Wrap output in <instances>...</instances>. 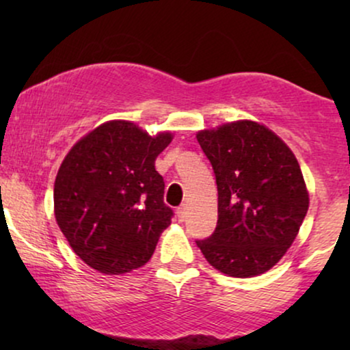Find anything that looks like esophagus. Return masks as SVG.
Wrapping results in <instances>:
<instances>
[{"instance_id":"34e87169","label":"esophagus","mask_w":350,"mask_h":350,"mask_svg":"<svg viewBox=\"0 0 350 350\" xmlns=\"http://www.w3.org/2000/svg\"><path fill=\"white\" fill-rule=\"evenodd\" d=\"M176 214H178V220L179 222H184V219L187 217V207L186 204H183V206L178 207V211H176Z\"/></svg>"}]
</instances>
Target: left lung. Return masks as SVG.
<instances>
[{"instance_id":"1","label":"left lung","mask_w":350,"mask_h":350,"mask_svg":"<svg viewBox=\"0 0 350 350\" xmlns=\"http://www.w3.org/2000/svg\"><path fill=\"white\" fill-rule=\"evenodd\" d=\"M198 142L215 174L219 220L196 243L228 276L262 275L291 247L306 217L298 159L271 130L248 120L199 131Z\"/></svg>"}]
</instances>
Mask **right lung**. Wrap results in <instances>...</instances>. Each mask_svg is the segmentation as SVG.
<instances>
[{"label":"right lung","mask_w":350,"mask_h":350,"mask_svg":"<svg viewBox=\"0 0 350 350\" xmlns=\"http://www.w3.org/2000/svg\"><path fill=\"white\" fill-rule=\"evenodd\" d=\"M171 133L150 136L131 122H107L83 136L60 164L54 212L67 242L88 267L122 275L143 267L170 227L164 180L154 170Z\"/></svg>","instance_id":"1"}]
</instances>
